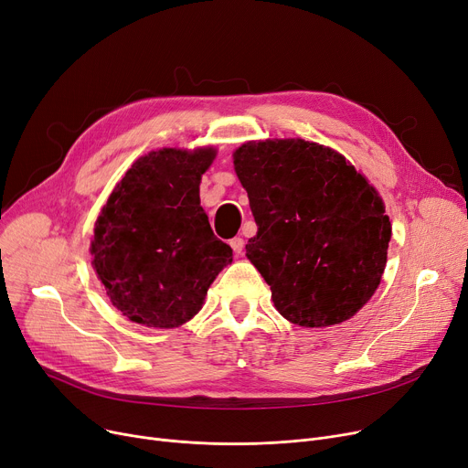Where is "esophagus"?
<instances>
[{"label":"esophagus","mask_w":468,"mask_h":468,"mask_svg":"<svg viewBox=\"0 0 468 468\" xmlns=\"http://www.w3.org/2000/svg\"><path fill=\"white\" fill-rule=\"evenodd\" d=\"M229 244H231V249H233L235 254H242V250H244V239H242V237L231 239Z\"/></svg>","instance_id":"obj_1"}]
</instances>
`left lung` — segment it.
<instances>
[{
  "mask_svg": "<svg viewBox=\"0 0 468 468\" xmlns=\"http://www.w3.org/2000/svg\"><path fill=\"white\" fill-rule=\"evenodd\" d=\"M258 233L247 258L286 321L323 328L358 313L381 282L390 221L374 186L341 154L302 138L233 154Z\"/></svg>",
  "mask_w": 468,
  "mask_h": 468,
  "instance_id": "8db88e82",
  "label": "left lung"
}]
</instances>
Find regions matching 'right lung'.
<instances>
[{
	"mask_svg": "<svg viewBox=\"0 0 468 468\" xmlns=\"http://www.w3.org/2000/svg\"><path fill=\"white\" fill-rule=\"evenodd\" d=\"M214 147H163L140 157L96 219L92 267L113 307L147 328H178L201 311L233 261L210 229L199 184Z\"/></svg>",
	"mask_w": 468,
	"mask_h": 468,
	"instance_id": "right-lung-1",
	"label": "right lung"
}]
</instances>
